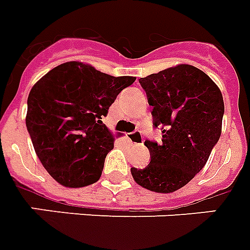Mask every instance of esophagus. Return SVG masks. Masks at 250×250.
I'll use <instances>...</instances> for the list:
<instances>
[{
    "instance_id": "34e87169",
    "label": "esophagus",
    "mask_w": 250,
    "mask_h": 250,
    "mask_svg": "<svg viewBox=\"0 0 250 250\" xmlns=\"http://www.w3.org/2000/svg\"><path fill=\"white\" fill-rule=\"evenodd\" d=\"M127 141L130 142L131 145L139 146L143 143V137H142L139 131H133V133H129V135H127Z\"/></svg>"
}]
</instances>
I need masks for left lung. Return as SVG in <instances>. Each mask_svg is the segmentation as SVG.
Returning a JSON list of instances; mask_svg holds the SVG:
<instances>
[{"instance_id":"left-lung-1","label":"left lung","mask_w":250,"mask_h":250,"mask_svg":"<svg viewBox=\"0 0 250 250\" xmlns=\"http://www.w3.org/2000/svg\"><path fill=\"white\" fill-rule=\"evenodd\" d=\"M139 83L163 139L159 145L146 139L151 161L143 169L131 167V175L149 191L174 192L204 167L221 137L222 93L207 73L189 64L152 73Z\"/></svg>"}]
</instances>
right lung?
<instances>
[{
    "label": "right lung",
    "mask_w": 250,
    "mask_h": 250,
    "mask_svg": "<svg viewBox=\"0 0 250 250\" xmlns=\"http://www.w3.org/2000/svg\"><path fill=\"white\" fill-rule=\"evenodd\" d=\"M135 77H113L67 62L31 89L25 117L36 155L58 183L77 188L101 178L113 137L102 123L120 91Z\"/></svg>",
    "instance_id": "add662e5"
}]
</instances>
